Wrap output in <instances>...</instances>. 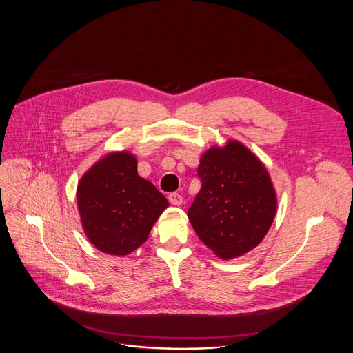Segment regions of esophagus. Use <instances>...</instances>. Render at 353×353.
<instances>
[{"mask_svg": "<svg viewBox=\"0 0 353 353\" xmlns=\"http://www.w3.org/2000/svg\"><path fill=\"white\" fill-rule=\"evenodd\" d=\"M169 201L172 205H181L183 204V196L179 194V192H172L169 194Z\"/></svg>", "mask_w": 353, "mask_h": 353, "instance_id": "esophagus-1", "label": "esophagus"}]
</instances>
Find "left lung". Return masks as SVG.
I'll use <instances>...</instances> for the list:
<instances>
[{"instance_id": "8db88e82", "label": "left lung", "mask_w": 353, "mask_h": 353, "mask_svg": "<svg viewBox=\"0 0 353 353\" xmlns=\"http://www.w3.org/2000/svg\"><path fill=\"white\" fill-rule=\"evenodd\" d=\"M201 190L188 210L199 240L222 259L256 248L276 214V192L264 163L241 142L211 146L199 159Z\"/></svg>"}]
</instances>
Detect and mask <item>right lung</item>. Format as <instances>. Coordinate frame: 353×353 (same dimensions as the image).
<instances>
[{"label": "right lung", "mask_w": 353, "mask_h": 353, "mask_svg": "<svg viewBox=\"0 0 353 353\" xmlns=\"http://www.w3.org/2000/svg\"><path fill=\"white\" fill-rule=\"evenodd\" d=\"M137 158L114 150L81 177L77 205L88 240L102 253L125 257L149 236L169 201L137 170Z\"/></svg>", "instance_id": "right-lung-1"}]
</instances>
